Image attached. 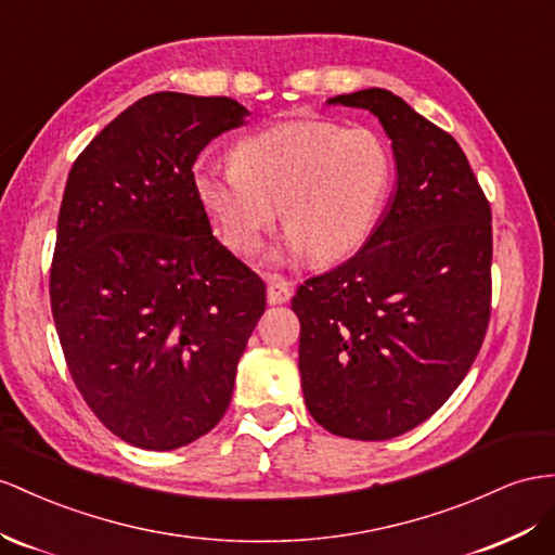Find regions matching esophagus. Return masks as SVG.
Masks as SVG:
<instances>
[{
    "label": "esophagus",
    "mask_w": 555,
    "mask_h": 555,
    "mask_svg": "<svg viewBox=\"0 0 555 555\" xmlns=\"http://www.w3.org/2000/svg\"><path fill=\"white\" fill-rule=\"evenodd\" d=\"M293 295V283L283 279L281 274H269L267 276V300L269 305H283L288 302Z\"/></svg>",
    "instance_id": "1"
}]
</instances>
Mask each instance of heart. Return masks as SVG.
Here are the masks:
<instances>
[{
	"label": "heart",
	"mask_w": 555,
	"mask_h": 555,
	"mask_svg": "<svg viewBox=\"0 0 555 555\" xmlns=\"http://www.w3.org/2000/svg\"><path fill=\"white\" fill-rule=\"evenodd\" d=\"M393 156L371 129L291 121L238 142L232 164L198 162L192 188L222 244L262 246L281 220L295 258L335 264L361 250L385 212Z\"/></svg>",
	"instance_id": "obj_1"
}]
</instances>
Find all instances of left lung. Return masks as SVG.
Masks as SVG:
<instances>
[{
    "label": "left lung",
    "instance_id": "8db88e82",
    "mask_svg": "<svg viewBox=\"0 0 555 555\" xmlns=\"http://www.w3.org/2000/svg\"><path fill=\"white\" fill-rule=\"evenodd\" d=\"M385 126L396 190L367 244L293 295L305 403L323 429L387 440L429 420L488 333L492 210L450 133L387 89L337 95Z\"/></svg>",
    "mask_w": 555,
    "mask_h": 555
}]
</instances>
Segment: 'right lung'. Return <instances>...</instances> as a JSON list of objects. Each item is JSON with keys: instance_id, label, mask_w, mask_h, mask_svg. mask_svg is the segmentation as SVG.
Instances as JSON below:
<instances>
[{"instance_id": "right-lung-1", "label": "right lung", "mask_w": 555, "mask_h": 555, "mask_svg": "<svg viewBox=\"0 0 555 555\" xmlns=\"http://www.w3.org/2000/svg\"><path fill=\"white\" fill-rule=\"evenodd\" d=\"M248 109L162 91L109 121L67 176L51 311L91 413L126 443L176 450L232 401L264 281L212 236L192 188L196 156Z\"/></svg>"}]
</instances>
